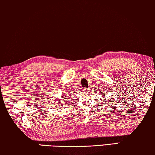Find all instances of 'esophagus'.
Segmentation results:
<instances>
[{"instance_id":"obj_1","label":"esophagus","mask_w":155,"mask_h":155,"mask_svg":"<svg viewBox=\"0 0 155 155\" xmlns=\"http://www.w3.org/2000/svg\"><path fill=\"white\" fill-rule=\"evenodd\" d=\"M83 92H87V91H88V89H87V88H83Z\"/></svg>"}]
</instances>
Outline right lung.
Here are the masks:
<instances>
[{"instance_id":"obj_1","label":"right lung","mask_w":155,"mask_h":155,"mask_svg":"<svg viewBox=\"0 0 155 155\" xmlns=\"http://www.w3.org/2000/svg\"><path fill=\"white\" fill-rule=\"evenodd\" d=\"M63 97H62V99H58L57 101H57L58 103H56V104H60L61 101H61V100H63Z\"/></svg>"}]
</instances>
